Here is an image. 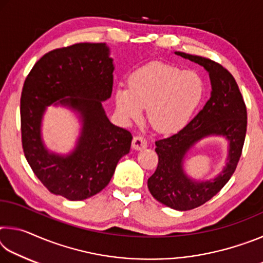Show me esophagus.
<instances>
[{
	"label": "esophagus",
	"mask_w": 263,
	"mask_h": 263,
	"mask_svg": "<svg viewBox=\"0 0 263 263\" xmlns=\"http://www.w3.org/2000/svg\"><path fill=\"white\" fill-rule=\"evenodd\" d=\"M132 147L136 151H141L147 147V140L142 136H136L132 140Z\"/></svg>",
	"instance_id": "obj_1"
}]
</instances>
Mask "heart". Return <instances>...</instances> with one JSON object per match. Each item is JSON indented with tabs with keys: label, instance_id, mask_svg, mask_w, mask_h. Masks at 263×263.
Instances as JSON below:
<instances>
[{
	"label": "heart",
	"instance_id": "heart-1",
	"mask_svg": "<svg viewBox=\"0 0 263 263\" xmlns=\"http://www.w3.org/2000/svg\"><path fill=\"white\" fill-rule=\"evenodd\" d=\"M203 95L204 82L197 73L152 61L131 73L128 87L116 89L115 103L124 121L138 119L146 108L155 130L175 133L186 125Z\"/></svg>",
	"mask_w": 263,
	"mask_h": 263
}]
</instances>
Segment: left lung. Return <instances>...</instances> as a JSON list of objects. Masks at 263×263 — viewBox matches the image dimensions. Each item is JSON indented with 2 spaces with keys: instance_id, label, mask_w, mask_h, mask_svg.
Instances as JSON below:
<instances>
[{
  "instance_id": "8db88e82",
  "label": "left lung",
  "mask_w": 263,
  "mask_h": 263,
  "mask_svg": "<svg viewBox=\"0 0 263 263\" xmlns=\"http://www.w3.org/2000/svg\"><path fill=\"white\" fill-rule=\"evenodd\" d=\"M175 54L204 67L210 78L211 96L181 131L155 141L159 162L147 186L153 197L163 205L186 211L211 199L233 175L246 137L247 111L238 84L228 69L206 58L183 52ZM209 136H222L228 140L227 164L213 179L195 180L185 173L184 159L198 141Z\"/></svg>"
}]
</instances>
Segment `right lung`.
I'll use <instances>...</instances> for the list:
<instances>
[{
	"instance_id": "obj_1",
	"label": "right lung",
	"mask_w": 263,
	"mask_h": 263,
	"mask_svg": "<svg viewBox=\"0 0 263 263\" xmlns=\"http://www.w3.org/2000/svg\"><path fill=\"white\" fill-rule=\"evenodd\" d=\"M114 69L105 43H81L46 53L25 79L21 97L24 155L52 194L69 201L91 197L109 184L118 161L130 152L132 135L114 125L102 106L112 92ZM50 105L73 109L82 122L68 155L51 153L42 140V117Z\"/></svg>"
}]
</instances>
